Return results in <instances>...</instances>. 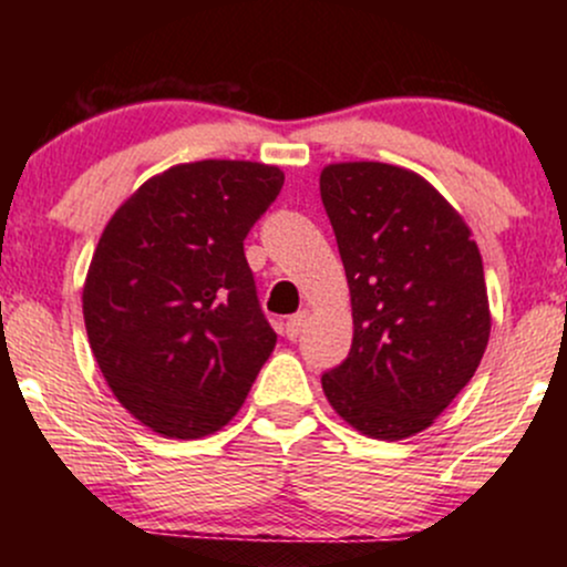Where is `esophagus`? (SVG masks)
Returning <instances> with one entry per match:
<instances>
[{"mask_svg": "<svg viewBox=\"0 0 567 567\" xmlns=\"http://www.w3.org/2000/svg\"><path fill=\"white\" fill-rule=\"evenodd\" d=\"M306 324H309V311L303 309V311H298V315H292L288 322H285V336H288L292 341V338H298L303 333Z\"/></svg>", "mask_w": 567, "mask_h": 567, "instance_id": "esophagus-1", "label": "esophagus"}]
</instances>
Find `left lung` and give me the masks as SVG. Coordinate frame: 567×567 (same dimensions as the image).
I'll use <instances>...</instances> for the list:
<instances>
[{
    "label": "left lung",
    "mask_w": 567,
    "mask_h": 567,
    "mask_svg": "<svg viewBox=\"0 0 567 567\" xmlns=\"http://www.w3.org/2000/svg\"><path fill=\"white\" fill-rule=\"evenodd\" d=\"M320 194L354 320L349 357L322 375L324 396L368 437H413L472 381L491 338L477 243L405 167L338 162L322 171Z\"/></svg>",
    "instance_id": "obj_1"
}]
</instances>
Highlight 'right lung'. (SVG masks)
<instances>
[{
    "instance_id": "add662e5",
    "label": "right lung",
    "mask_w": 567,
    "mask_h": 567,
    "mask_svg": "<svg viewBox=\"0 0 567 567\" xmlns=\"http://www.w3.org/2000/svg\"><path fill=\"white\" fill-rule=\"evenodd\" d=\"M282 184L261 162L175 165L97 239L82 290L90 349L120 405L162 437L229 424L275 351L245 237Z\"/></svg>"
}]
</instances>
